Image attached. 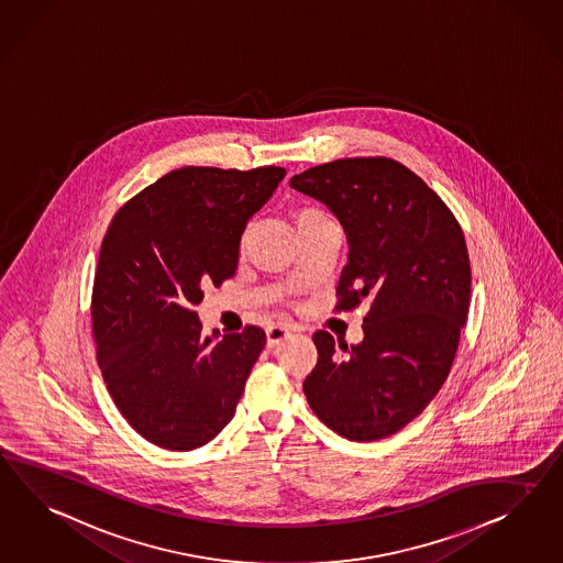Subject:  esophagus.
<instances>
[{"instance_id":"esophagus-1","label":"esophagus","mask_w":563,"mask_h":563,"mask_svg":"<svg viewBox=\"0 0 563 563\" xmlns=\"http://www.w3.org/2000/svg\"><path fill=\"white\" fill-rule=\"evenodd\" d=\"M290 334L289 328L285 325H271L266 330V342H268V349H274L278 342H283L287 335Z\"/></svg>"}]
</instances>
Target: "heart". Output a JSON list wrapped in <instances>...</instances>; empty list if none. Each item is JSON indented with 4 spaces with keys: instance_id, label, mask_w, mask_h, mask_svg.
I'll list each match as a JSON object with an SVG mask.
<instances>
[{
    "instance_id": "obj_1",
    "label": "heart",
    "mask_w": 563,
    "mask_h": 563,
    "mask_svg": "<svg viewBox=\"0 0 563 563\" xmlns=\"http://www.w3.org/2000/svg\"><path fill=\"white\" fill-rule=\"evenodd\" d=\"M318 214L321 213L320 211H316V209H301V211H297V214H295L297 225H299V223H303L307 219H311V217H318Z\"/></svg>"
}]
</instances>
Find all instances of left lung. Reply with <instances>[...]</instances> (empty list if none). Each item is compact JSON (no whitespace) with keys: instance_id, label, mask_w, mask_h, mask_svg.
<instances>
[{"instance_id":"left-lung-1","label":"left lung","mask_w":563,"mask_h":563,"mask_svg":"<svg viewBox=\"0 0 563 563\" xmlns=\"http://www.w3.org/2000/svg\"><path fill=\"white\" fill-rule=\"evenodd\" d=\"M289 184L323 202L346 233L335 309L371 297L361 344H342L338 356L332 335L313 334L307 401L349 441L391 437L449 377L472 295L465 235L441 197L389 157L335 159Z\"/></svg>"}]
</instances>
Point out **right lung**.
<instances>
[{
	"label": "right lung",
	"mask_w": 563,
	"mask_h": 563,
	"mask_svg": "<svg viewBox=\"0 0 563 563\" xmlns=\"http://www.w3.org/2000/svg\"><path fill=\"white\" fill-rule=\"evenodd\" d=\"M285 174L180 167L114 214L93 276L91 328L108 394L145 441L192 451L231 422L266 334L245 325L202 335L195 305L235 274L245 225Z\"/></svg>",
	"instance_id": "add662e5"
}]
</instances>
